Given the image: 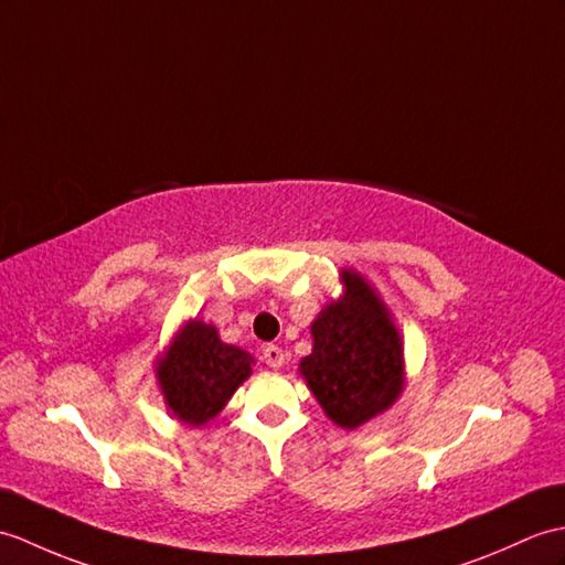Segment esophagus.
<instances>
[{"label":"esophagus","mask_w":565,"mask_h":565,"mask_svg":"<svg viewBox=\"0 0 565 565\" xmlns=\"http://www.w3.org/2000/svg\"><path fill=\"white\" fill-rule=\"evenodd\" d=\"M262 359H265V363L269 365V369H281V365H284V351L279 347L267 344L265 349H262Z\"/></svg>","instance_id":"1"}]
</instances>
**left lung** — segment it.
Masks as SVG:
<instances>
[{"label": "left lung", "instance_id": "obj_1", "mask_svg": "<svg viewBox=\"0 0 565 565\" xmlns=\"http://www.w3.org/2000/svg\"><path fill=\"white\" fill-rule=\"evenodd\" d=\"M347 296L312 322V353L300 373L337 426L356 428L402 392V342L385 306L359 274L344 271Z\"/></svg>", "mask_w": 565, "mask_h": 565}]
</instances>
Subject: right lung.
Returning a JSON list of instances; mask_svg holds the SVG:
<instances>
[{
	"label": "right lung",
	"mask_w": 565,
	"mask_h": 565,
	"mask_svg": "<svg viewBox=\"0 0 565 565\" xmlns=\"http://www.w3.org/2000/svg\"><path fill=\"white\" fill-rule=\"evenodd\" d=\"M250 353L223 344L216 327L194 320L180 332L156 375L170 412L180 422L202 426L226 406L250 375Z\"/></svg>",
	"instance_id": "add662e5"
}]
</instances>
